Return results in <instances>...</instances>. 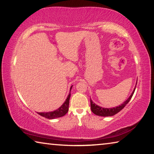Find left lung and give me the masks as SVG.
I'll return each mask as SVG.
<instances>
[{
  "label": "left lung",
  "mask_w": 154,
  "mask_h": 154,
  "mask_svg": "<svg viewBox=\"0 0 154 154\" xmlns=\"http://www.w3.org/2000/svg\"><path fill=\"white\" fill-rule=\"evenodd\" d=\"M136 88V87H135ZM135 88L133 92H132V94L130 95V97L127 99V100L125 101V102L122 104L121 105H119L118 106H116V107H113V108H103L101 106H99L97 105H96L95 103H94L92 102V100H91L90 98V105H91V110L94 113L96 116H103V117H107V116H113L114 115H116V113H118V112L120 111L122 109H123L124 108V106H126L128 102L130 101V99L132 97V96L134 94Z\"/></svg>",
  "instance_id": "1"
}]
</instances>
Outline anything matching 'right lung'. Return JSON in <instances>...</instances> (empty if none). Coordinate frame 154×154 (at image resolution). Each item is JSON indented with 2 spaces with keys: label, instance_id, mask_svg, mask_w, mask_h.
I'll return each mask as SVG.
<instances>
[{
  "label": "right lung",
  "instance_id": "1",
  "mask_svg": "<svg viewBox=\"0 0 154 154\" xmlns=\"http://www.w3.org/2000/svg\"><path fill=\"white\" fill-rule=\"evenodd\" d=\"M72 87L71 88V90ZM71 97V92L68 96L66 100H65L63 105H62L60 107L57 109V110L51 112H47V113H37L40 116L44 117V118L48 119H54L57 118H60V117L64 116L65 114L69 111V99Z\"/></svg>",
  "mask_w": 154,
  "mask_h": 154
}]
</instances>
